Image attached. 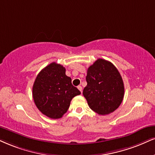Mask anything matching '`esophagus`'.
Returning a JSON list of instances; mask_svg holds the SVG:
<instances>
[{"label":"esophagus","instance_id":"34e87169","mask_svg":"<svg viewBox=\"0 0 155 155\" xmlns=\"http://www.w3.org/2000/svg\"><path fill=\"white\" fill-rule=\"evenodd\" d=\"M78 90H79V91H81V92L82 93V91H83V87H82V86H81V85H78Z\"/></svg>","mask_w":155,"mask_h":155}]
</instances>
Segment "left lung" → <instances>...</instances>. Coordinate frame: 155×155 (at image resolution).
I'll return each instance as SVG.
<instances>
[{"label":"left lung","mask_w":155,"mask_h":155,"mask_svg":"<svg viewBox=\"0 0 155 155\" xmlns=\"http://www.w3.org/2000/svg\"><path fill=\"white\" fill-rule=\"evenodd\" d=\"M86 81L83 94L93 111L106 115L121 105L124 95V82L111 62L98 59L87 69Z\"/></svg>","instance_id":"left-lung-1"}]
</instances>
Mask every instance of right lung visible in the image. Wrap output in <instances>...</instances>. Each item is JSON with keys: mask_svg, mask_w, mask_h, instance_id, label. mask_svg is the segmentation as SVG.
<instances>
[{"mask_svg": "<svg viewBox=\"0 0 155 155\" xmlns=\"http://www.w3.org/2000/svg\"><path fill=\"white\" fill-rule=\"evenodd\" d=\"M65 68L52 62L37 74L32 87L36 106L44 115L57 119L68 111L70 101L81 94L72 85L71 78L65 74Z\"/></svg>", "mask_w": 155, "mask_h": 155, "instance_id": "1", "label": "right lung"}]
</instances>
